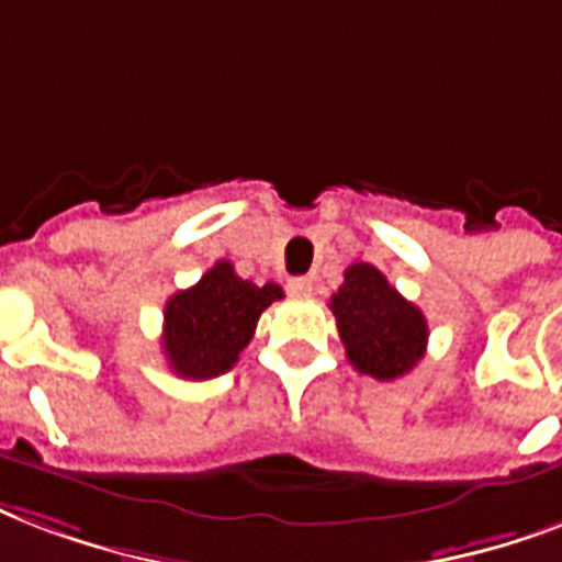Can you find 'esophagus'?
<instances>
[{
  "label": "esophagus",
  "mask_w": 562,
  "mask_h": 562,
  "mask_svg": "<svg viewBox=\"0 0 562 562\" xmlns=\"http://www.w3.org/2000/svg\"><path fill=\"white\" fill-rule=\"evenodd\" d=\"M286 293L293 295V299H311L313 281H311V278H304V276L290 278V281H286Z\"/></svg>",
  "instance_id": "esophagus-1"
}]
</instances>
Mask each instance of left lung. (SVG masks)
I'll list each match as a JSON object with an SVG mask.
<instances>
[{
	"label": "left lung",
	"mask_w": 562,
	"mask_h": 562,
	"mask_svg": "<svg viewBox=\"0 0 562 562\" xmlns=\"http://www.w3.org/2000/svg\"><path fill=\"white\" fill-rule=\"evenodd\" d=\"M328 307L351 367L363 375L395 381L425 358L428 322L372 263H351Z\"/></svg>",
	"instance_id": "left-lung-1"
}]
</instances>
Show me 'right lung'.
Instances as JSON below:
<instances>
[{
    "label": "right lung",
    "instance_id": "obj_1",
    "mask_svg": "<svg viewBox=\"0 0 562 562\" xmlns=\"http://www.w3.org/2000/svg\"><path fill=\"white\" fill-rule=\"evenodd\" d=\"M284 299L278 284L243 281L228 260L207 269L199 284L178 290L164 307V355L187 381H207L237 363L258 328L260 313Z\"/></svg>",
    "mask_w": 562,
    "mask_h": 562
}]
</instances>
